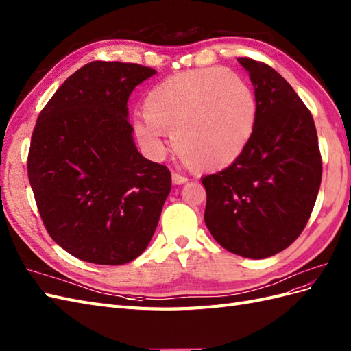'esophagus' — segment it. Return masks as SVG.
Instances as JSON below:
<instances>
[{"label":"esophagus","mask_w":351,"mask_h":351,"mask_svg":"<svg viewBox=\"0 0 351 351\" xmlns=\"http://www.w3.org/2000/svg\"><path fill=\"white\" fill-rule=\"evenodd\" d=\"M186 181H188V178H185V176H182V175H179V173H176V172L172 173V182H173L175 185H182V184H185Z\"/></svg>","instance_id":"obj_1"}]
</instances>
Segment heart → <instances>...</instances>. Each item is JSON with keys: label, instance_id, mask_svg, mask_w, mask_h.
Wrapping results in <instances>:
<instances>
[{"label": "heart", "instance_id": "heart-1", "mask_svg": "<svg viewBox=\"0 0 351 351\" xmlns=\"http://www.w3.org/2000/svg\"><path fill=\"white\" fill-rule=\"evenodd\" d=\"M144 117L134 134L154 157L165 153V135L186 165L198 170L226 167L253 136L257 101L252 86L231 70L197 69L157 84L144 98Z\"/></svg>", "mask_w": 351, "mask_h": 351}]
</instances>
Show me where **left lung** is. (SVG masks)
<instances>
[{
  "instance_id": "8db88e82",
  "label": "left lung",
  "mask_w": 351,
  "mask_h": 351,
  "mask_svg": "<svg viewBox=\"0 0 351 351\" xmlns=\"http://www.w3.org/2000/svg\"><path fill=\"white\" fill-rule=\"evenodd\" d=\"M254 86L257 119L235 162L202 178L204 222L228 252L266 258L303 232L319 193L322 158L313 117L270 66L238 58Z\"/></svg>"
}]
</instances>
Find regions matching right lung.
I'll return each mask as SVG.
<instances>
[{
	"mask_svg": "<svg viewBox=\"0 0 351 351\" xmlns=\"http://www.w3.org/2000/svg\"><path fill=\"white\" fill-rule=\"evenodd\" d=\"M157 73L93 62L67 77L38 116L27 175L47 231L95 265L132 262L152 241L172 188L169 169L134 143L128 99Z\"/></svg>",
	"mask_w": 351,
	"mask_h": 351,
	"instance_id": "right-lung-1",
	"label": "right lung"
}]
</instances>
